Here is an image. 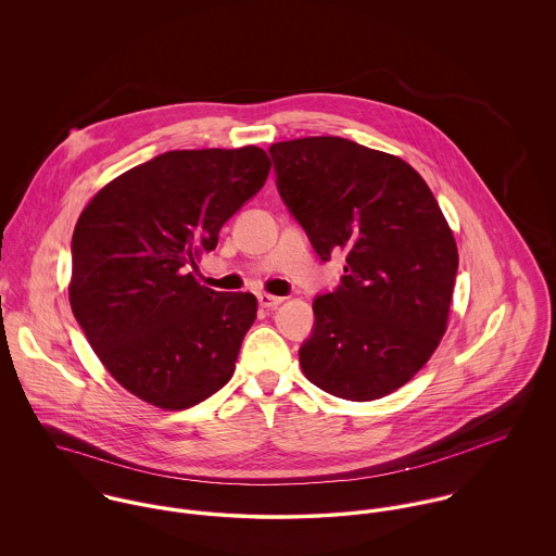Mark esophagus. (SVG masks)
<instances>
[{
    "mask_svg": "<svg viewBox=\"0 0 556 556\" xmlns=\"http://www.w3.org/2000/svg\"><path fill=\"white\" fill-rule=\"evenodd\" d=\"M285 300L278 298V295H269V293H258V306L261 308H267V311H274L282 304Z\"/></svg>",
    "mask_w": 556,
    "mask_h": 556,
    "instance_id": "esophagus-1",
    "label": "esophagus"
}]
</instances>
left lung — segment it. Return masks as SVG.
Returning <instances> with one entry per match:
<instances>
[{
	"instance_id": "1",
	"label": "left lung",
	"mask_w": 556,
	"mask_h": 556,
	"mask_svg": "<svg viewBox=\"0 0 556 556\" xmlns=\"http://www.w3.org/2000/svg\"><path fill=\"white\" fill-rule=\"evenodd\" d=\"M269 154L318 256L346 261L340 287L315 300L300 349L306 379L355 402L396 392L450 318L458 248L434 194L404 160L340 137L280 141Z\"/></svg>"
}]
</instances>
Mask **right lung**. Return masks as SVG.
Segmentation results:
<instances>
[{
  "mask_svg": "<svg viewBox=\"0 0 556 556\" xmlns=\"http://www.w3.org/2000/svg\"><path fill=\"white\" fill-rule=\"evenodd\" d=\"M269 168L254 146L175 150L117 175L80 212L71 308L102 366L132 396L181 410L233 377L256 298L212 291L190 267L216 248Z\"/></svg>",
  "mask_w": 556,
  "mask_h": 556,
  "instance_id": "add662e5",
  "label": "right lung"
}]
</instances>
